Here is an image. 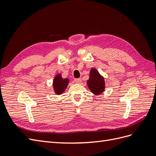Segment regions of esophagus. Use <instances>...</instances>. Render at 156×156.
I'll return each mask as SVG.
<instances>
[{
	"instance_id": "34e87169",
	"label": "esophagus",
	"mask_w": 156,
	"mask_h": 156,
	"mask_svg": "<svg viewBox=\"0 0 156 156\" xmlns=\"http://www.w3.org/2000/svg\"><path fill=\"white\" fill-rule=\"evenodd\" d=\"M74 82L76 83H80L81 82V79H80V78L74 79Z\"/></svg>"
}]
</instances>
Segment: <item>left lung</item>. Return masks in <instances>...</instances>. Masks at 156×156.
<instances>
[{
  "label": "left lung",
  "instance_id": "obj_1",
  "mask_svg": "<svg viewBox=\"0 0 156 156\" xmlns=\"http://www.w3.org/2000/svg\"><path fill=\"white\" fill-rule=\"evenodd\" d=\"M87 85L90 90H91L95 95H99L104 91V78L99 73L96 69H91L90 72V77L87 81Z\"/></svg>",
  "mask_w": 156,
  "mask_h": 156
}]
</instances>
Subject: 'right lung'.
<instances>
[{
	"label": "right lung",
	"mask_w": 156,
	"mask_h": 156,
	"mask_svg": "<svg viewBox=\"0 0 156 156\" xmlns=\"http://www.w3.org/2000/svg\"><path fill=\"white\" fill-rule=\"evenodd\" d=\"M69 83V79L68 78L63 79L61 74L56 75L54 78L53 81V88L56 94H61L66 89Z\"/></svg>",
	"instance_id": "add662e5"
}]
</instances>
